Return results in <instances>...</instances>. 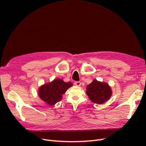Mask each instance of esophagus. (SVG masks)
I'll return each instance as SVG.
<instances>
[{"mask_svg":"<svg viewBox=\"0 0 146 146\" xmlns=\"http://www.w3.org/2000/svg\"><path fill=\"white\" fill-rule=\"evenodd\" d=\"M81 84H82V83L80 82H74V85L77 86H80L81 85Z\"/></svg>","mask_w":146,"mask_h":146,"instance_id":"esophagus-1","label":"esophagus"}]
</instances>
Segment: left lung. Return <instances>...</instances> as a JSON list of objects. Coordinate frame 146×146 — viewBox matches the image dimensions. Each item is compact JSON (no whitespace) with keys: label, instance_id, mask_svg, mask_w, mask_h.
<instances>
[{"label":"left lung","instance_id":"1","mask_svg":"<svg viewBox=\"0 0 146 146\" xmlns=\"http://www.w3.org/2000/svg\"><path fill=\"white\" fill-rule=\"evenodd\" d=\"M86 93L90 100L97 104H102L112 96L111 88L107 83L95 79L86 86Z\"/></svg>","mask_w":146,"mask_h":146}]
</instances>
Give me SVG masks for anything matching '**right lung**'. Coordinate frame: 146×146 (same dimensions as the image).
Instances as JSON below:
<instances>
[{
  "label": "right lung",
  "instance_id": "obj_1",
  "mask_svg": "<svg viewBox=\"0 0 146 146\" xmlns=\"http://www.w3.org/2000/svg\"><path fill=\"white\" fill-rule=\"evenodd\" d=\"M73 86V83L64 82L61 79H55L52 82L45 83L38 89V96L50 106L55 105L62 99V95Z\"/></svg>",
  "mask_w": 146,
  "mask_h": 146
}]
</instances>
